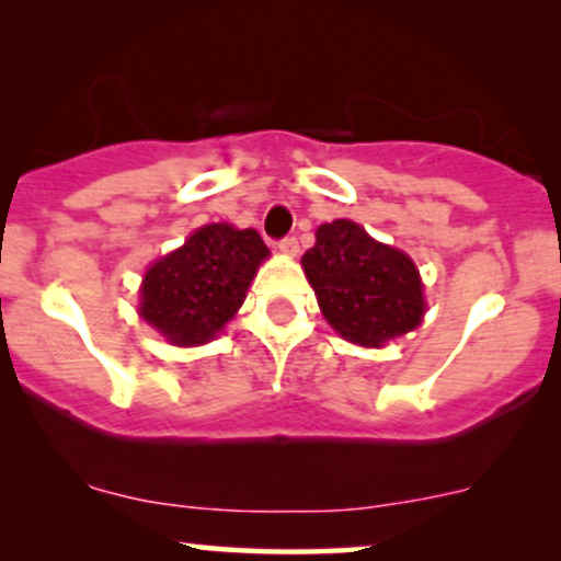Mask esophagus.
I'll list each match as a JSON object with an SVG mask.
<instances>
[{
	"label": "esophagus",
	"mask_w": 561,
	"mask_h": 561,
	"mask_svg": "<svg viewBox=\"0 0 561 561\" xmlns=\"http://www.w3.org/2000/svg\"><path fill=\"white\" fill-rule=\"evenodd\" d=\"M279 250L285 255H298L300 244H298V240H295V237H285V240H279Z\"/></svg>",
	"instance_id": "esophagus-1"
}]
</instances>
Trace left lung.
Wrapping results in <instances>:
<instances>
[{"label": "left lung", "instance_id": "1", "mask_svg": "<svg viewBox=\"0 0 561 561\" xmlns=\"http://www.w3.org/2000/svg\"><path fill=\"white\" fill-rule=\"evenodd\" d=\"M302 272L324 319L351 343L377 347L422 321V282L409 255L345 218L317 229Z\"/></svg>", "mask_w": 561, "mask_h": 561}]
</instances>
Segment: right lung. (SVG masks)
<instances>
[{
    "label": "right lung",
    "mask_w": 561,
    "mask_h": 561,
    "mask_svg": "<svg viewBox=\"0 0 561 561\" xmlns=\"http://www.w3.org/2000/svg\"><path fill=\"white\" fill-rule=\"evenodd\" d=\"M268 255L255 229L210 224L160 259L141 282L139 313L176 345H199L234 317Z\"/></svg>",
    "instance_id": "1"
}]
</instances>
